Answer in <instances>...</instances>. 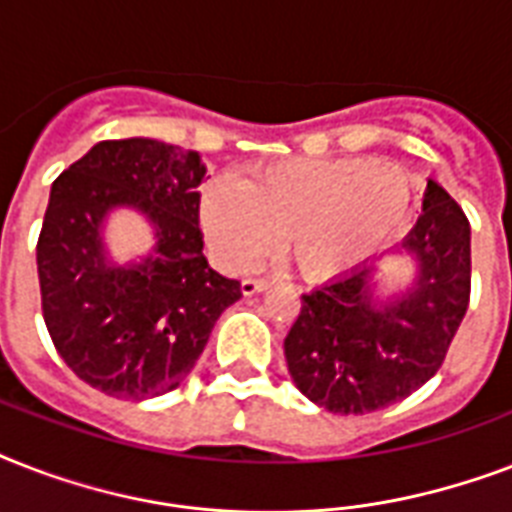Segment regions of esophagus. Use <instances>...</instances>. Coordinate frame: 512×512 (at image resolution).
<instances>
[{
	"instance_id": "1",
	"label": "esophagus",
	"mask_w": 512,
	"mask_h": 512,
	"mask_svg": "<svg viewBox=\"0 0 512 512\" xmlns=\"http://www.w3.org/2000/svg\"><path fill=\"white\" fill-rule=\"evenodd\" d=\"M273 281L271 279H244L241 281V292H244V295H257V292H265V289L271 287Z\"/></svg>"
}]
</instances>
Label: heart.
Masks as SVG:
<instances>
[{
  "label": "heart",
  "instance_id": "b5f03b06",
  "mask_svg": "<svg viewBox=\"0 0 512 512\" xmlns=\"http://www.w3.org/2000/svg\"><path fill=\"white\" fill-rule=\"evenodd\" d=\"M412 183L401 167L369 159H289L244 183L212 180L201 223L225 265L247 268L284 236L308 276H332L380 247L404 223Z\"/></svg>",
  "mask_w": 512,
  "mask_h": 512
}]
</instances>
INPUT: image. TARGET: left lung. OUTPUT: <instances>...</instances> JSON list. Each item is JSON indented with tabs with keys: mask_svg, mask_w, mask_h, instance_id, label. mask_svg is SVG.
<instances>
[{
	"mask_svg": "<svg viewBox=\"0 0 512 512\" xmlns=\"http://www.w3.org/2000/svg\"><path fill=\"white\" fill-rule=\"evenodd\" d=\"M401 247L417 260V284L401 300L374 297L372 265L303 295L284 356L300 393L327 412H377L412 396L441 369L465 319L470 223L433 180Z\"/></svg>",
	"mask_w": 512,
	"mask_h": 512,
	"instance_id": "obj_1",
	"label": "left lung"
}]
</instances>
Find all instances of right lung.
<instances>
[{"label": "right lung", "mask_w": 512, "mask_h": 512, "mask_svg": "<svg viewBox=\"0 0 512 512\" xmlns=\"http://www.w3.org/2000/svg\"><path fill=\"white\" fill-rule=\"evenodd\" d=\"M204 162L151 138L103 140L58 175L36 241L42 316L68 369L114 398L162 396L188 377L241 284L201 252ZM114 206L143 211L155 255L108 266L99 228Z\"/></svg>", "instance_id": "obj_1"}]
</instances>
